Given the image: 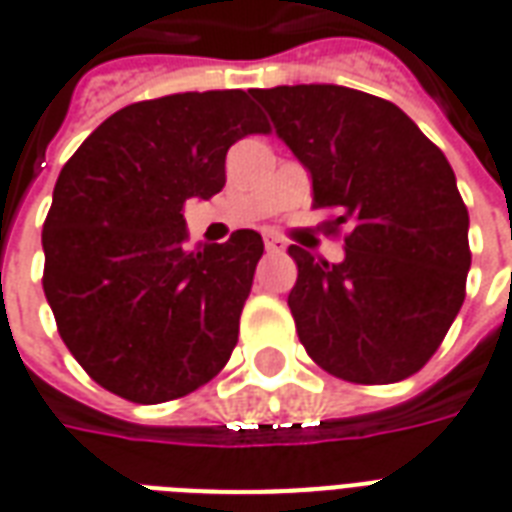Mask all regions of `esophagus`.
<instances>
[{"instance_id":"obj_1","label":"esophagus","mask_w":512,"mask_h":512,"mask_svg":"<svg viewBox=\"0 0 512 512\" xmlns=\"http://www.w3.org/2000/svg\"><path fill=\"white\" fill-rule=\"evenodd\" d=\"M263 241H266V252H274V255H277V252H285V241H282L279 235H266Z\"/></svg>"}]
</instances>
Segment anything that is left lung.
<instances>
[{
  "label": "left lung",
  "instance_id": "left-lung-1",
  "mask_svg": "<svg viewBox=\"0 0 512 512\" xmlns=\"http://www.w3.org/2000/svg\"><path fill=\"white\" fill-rule=\"evenodd\" d=\"M312 175V208L337 211L345 260L301 246L288 307L301 345L351 384H395L428 365L466 299L469 211L439 147L392 101L337 84L252 90Z\"/></svg>",
  "mask_w": 512,
  "mask_h": 512
}]
</instances>
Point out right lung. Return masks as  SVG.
I'll return each mask as SVG.
<instances>
[{
    "mask_svg": "<svg viewBox=\"0 0 512 512\" xmlns=\"http://www.w3.org/2000/svg\"><path fill=\"white\" fill-rule=\"evenodd\" d=\"M268 131L244 90L175 93L106 117L68 158L43 222V293L95 384L150 406L227 365L263 238L189 249L183 205L219 194L230 145Z\"/></svg>",
    "mask_w": 512,
    "mask_h": 512,
    "instance_id": "obj_1",
    "label": "right lung"
}]
</instances>
